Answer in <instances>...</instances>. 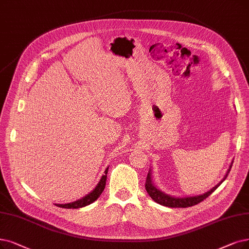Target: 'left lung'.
Returning a JSON list of instances; mask_svg holds the SVG:
<instances>
[{
    "label": "left lung",
    "instance_id": "1",
    "mask_svg": "<svg viewBox=\"0 0 249 249\" xmlns=\"http://www.w3.org/2000/svg\"><path fill=\"white\" fill-rule=\"evenodd\" d=\"M232 164H233V162L231 163L230 167H229V170H228V172H227V174H226V176H225V178H223V180L220 183H218L216 186H214L213 189H211L210 191L202 194V195L192 196V197H184V198H180V197L177 198V197H173V196L167 195V194L161 192L160 190H158V189L153 185L152 180H151V173H150V171H149V173L147 175V178H146V183H145L146 191L149 194V196H150L155 202L161 204L163 206H167V207H181V208L190 207V206L196 205L198 203H200L201 201H203L205 198H207L208 196H210L215 190V189L226 180V178L228 177L229 173H230V171H231Z\"/></svg>",
    "mask_w": 249,
    "mask_h": 249
}]
</instances>
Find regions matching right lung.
<instances>
[{
    "label": "right lung",
    "instance_id": "add662e5",
    "mask_svg": "<svg viewBox=\"0 0 249 249\" xmlns=\"http://www.w3.org/2000/svg\"><path fill=\"white\" fill-rule=\"evenodd\" d=\"M107 173H108V167L105 170L104 175L102 176L100 182L98 183V185L96 186V188L94 190L89 193L88 195H86L82 199H79L77 201L71 202V203H67V204H56L58 207H62V208H79V207H84L86 205H89L93 203L95 200L98 199V197L101 195V193L103 192L105 185H106V178H107Z\"/></svg>",
    "mask_w": 249,
    "mask_h": 249
}]
</instances>
